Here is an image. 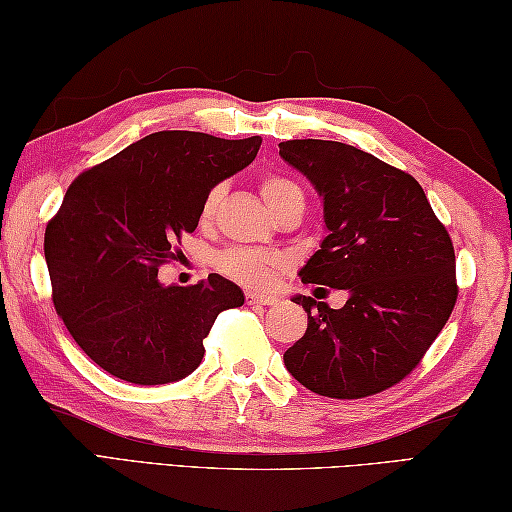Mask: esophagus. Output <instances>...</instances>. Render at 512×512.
Wrapping results in <instances>:
<instances>
[{
  "mask_svg": "<svg viewBox=\"0 0 512 512\" xmlns=\"http://www.w3.org/2000/svg\"><path fill=\"white\" fill-rule=\"evenodd\" d=\"M247 305H256V307H263V305H276L278 298L276 296H269V294H256V292H247Z\"/></svg>",
  "mask_w": 512,
  "mask_h": 512,
  "instance_id": "1",
  "label": "esophagus"
}]
</instances>
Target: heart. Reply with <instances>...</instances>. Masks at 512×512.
<instances>
[{
    "label": "heart",
    "instance_id": "obj_1",
    "mask_svg": "<svg viewBox=\"0 0 512 512\" xmlns=\"http://www.w3.org/2000/svg\"><path fill=\"white\" fill-rule=\"evenodd\" d=\"M260 194H263L269 209L281 218L289 211H303L305 207V194L303 189L296 185L294 180L278 173H267L260 178ZM223 196V187H214L205 196L200 205V220L202 223H211L218 211V202ZM214 265L218 272L229 276L231 281L240 285H265L278 267V256L265 249H247V247H231L225 252L216 254Z\"/></svg>",
    "mask_w": 512,
    "mask_h": 512
}]
</instances>
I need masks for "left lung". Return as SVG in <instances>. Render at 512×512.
<instances>
[{
	"mask_svg": "<svg viewBox=\"0 0 512 512\" xmlns=\"http://www.w3.org/2000/svg\"><path fill=\"white\" fill-rule=\"evenodd\" d=\"M278 147L323 198L327 236L301 281L350 294L341 310L294 298L307 330L285 368L321 397H372L406 379L448 323L459 294L455 247L410 173L343 142Z\"/></svg>",
	"mask_w": 512,
	"mask_h": 512,
	"instance_id": "left-lung-1",
	"label": "left lung"
}]
</instances>
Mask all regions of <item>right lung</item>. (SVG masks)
Returning <instances> with one entry per match:
<instances>
[{"instance_id": "add662e5", "label": "right lung", "mask_w": 512, "mask_h": 512, "mask_svg": "<svg viewBox=\"0 0 512 512\" xmlns=\"http://www.w3.org/2000/svg\"><path fill=\"white\" fill-rule=\"evenodd\" d=\"M260 142L158 131L66 189L44 234L53 305L104 372L136 385L185 379L205 356L216 316L245 303L240 287L218 274L178 287L162 285L158 269L198 227L209 191L245 169Z\"/></svg>"}]
</instances>
